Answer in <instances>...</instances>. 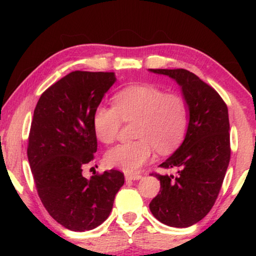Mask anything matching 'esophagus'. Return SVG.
<instances>
[{"instance_id":"1","label":"esophagus","mask_w":256,"mask_h":256,"mask_svg":"<svg viewBox=\"0 0 256 256\" xmlns=\"http://www.w3.org/2000/svg\"><path fill=\"white\" fill-rule=\"evenodd\" d=\"M142 176L138 174H125V180H141Z\"/></svg>"}]
</instances>
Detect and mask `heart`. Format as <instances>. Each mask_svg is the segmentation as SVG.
Returning a JSON list of instances; mask_svg holds the SVG:
<instances>
[{
    "label": "heart",
    "instance_id": "b5f03b06",
    "mask_svg": "<svg viewBox=\"0 0 256 256\" xmlns=\"http://www.w3.org/2000/svg\"><path fill=\"white\" fill-rule=\"evenodd\" d=\"M114 107L100 105L94 112V128L104 144L118 138L123 122H134L138 140L120 144L108 150L110 167L134 172L152 158L154 148L167 154L183 138L188 120V107L178 94H166L154 86H130L112 97Z\"/></svg>",
    "mask_w": 256,
    "mask_h": 256
}]
</instances>
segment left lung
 I'll use <instances>...</instances> for the list:
<instances>
[{
	"mask_svg": "<svg viewBox=\"0 0 256 256\" xmlns=\"http://www.w3.org/2000/svg\"><path fill=\"white\" fill-rule=\"evenodd\" d=\"M175 80L188 107L183 144L160 164L175 175L152 174L160 180L149 208L167 226L185 228L209 214L218 196L230 160L227 105L216 90L184 68H149Z\"/></svg>",
	"mask_w": 256,
	"mask_h": 256,
	"instance_id": "8db88e82",
	"label": "left lung"
}]
</instances>
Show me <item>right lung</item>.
Segmentation results:
<instances>
[{"label": "right lung", "instance_id": "add662e5", "mask_svg": "<svg viewBox=\"0 0 256 256\" xmlns=\"http://www.w3.org/2000/svg\"><path fill=\"white\" fill-rule=\"evenodd\" d=\"M115 81L114 72H71L42 92L34 110L27 154L38 196L72 232L105 222L124 184L115 170L82 176L97 151L94 112Z\"/></svg>", "mask_w": 256, "mask_h": 256}]
</instances>
